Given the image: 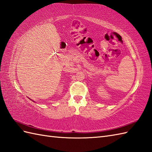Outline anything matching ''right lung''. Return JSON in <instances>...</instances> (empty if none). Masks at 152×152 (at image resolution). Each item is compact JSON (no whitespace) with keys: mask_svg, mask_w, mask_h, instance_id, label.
<instances>
[{"mask_svg":"<svg viewBox=\"0 0 152 152\" xmlns=\"http://www.w3.org/2000/svg\"><path fill=\"white\" fill-rule=\"evenodd\" d=\"M30 100H31V99H30ZM32 101H33V100H32Z\"/></svg>","mask_w":152,"mask_h":152,"instance_id":"1","label":"right lung"}]
</instances>
